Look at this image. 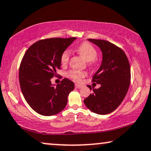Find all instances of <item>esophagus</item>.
Masks as SVG:
<instances>
[{"label":"esophagus","instance_id":"esophagus-1","mask_svg":"<svg viewBox=\"0 0 151 151\" xmlns=\"http://www.w3.org/2000/svg\"><path fill=\"white\" fill-rule=\"evenodd\" d=\"M75 86H76V88H80L82 87V84H75Z\"/></svg>","mask_w":151,"mask_h":151}]
</instances>
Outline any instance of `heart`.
Instances as JSON below:
<instances>
[{"instance_id":"b5f03b06","label":"heart","mask_w":151,"mask_h":151,"mask_svg":"<svg viewBox=\"0 0 151 151\" xmlns=\"http://www.w3.org/2000/svg\"><path fill=\"white\" fill-rule=\"evenodd\" d=\"M77 51L78 53L85 60L89 62L90 64L93 63L97 56V50L95 47L88 42H83L78 47ZM71 52L69 50H65L61 55L60 61L63 65H67L69 63ZM86 75L85 72L79 70H71L68 73V76L75 81H80L82 78Z\"/></svg>"}]
</instances>
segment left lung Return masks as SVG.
I'll list each match as a JSON object with an SVG mask.
<instances>
[{
  "mask_svg": "<svg viewBox=\"0 0 151 151\" xmlns=\"http://www.w3.org/2000/svg\"><path fill=\"white\" fill-rule=\"evenodd\" d=\"M88 40L100 49L102 60L92 80L100 84V87L93 88V93L84 99V103L92 112L109 114L119 106L129 90L131 82L129 62L122 49L109 41ZM88 87L92 90L91 86Z\"/></svg>",
  "mask_w": 151,
  "mask_h": 151,
  "instance_id": "1",
  "label": "left lung"
}]
</instances>
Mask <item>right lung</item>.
I'll return each mask as SVG.
<instances>
[{
  "label": "right lung",
  "instance_id": "add662e5",
  "mask_svg": "<svg viewBox=\"0 0 151 151\" xmlns=\"http://www.w3.org/2000/svg\"><path fill=\"white\" fill-rule=\"evenodd\" d=\"M76 38H53L39 40L24 53L19 69V82L24 98L38 114L51 116L65 108L74 83L65 78L52 84L51 78L60 69L63 53Z\"/></svg>",
  "mask_w": 151,
  "mask_h": 151
}]
</instances>
